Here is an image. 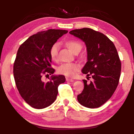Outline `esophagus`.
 <instances>
[{
  "mask_svg": "<svg viewBox=\"0 0 134 134\" xmlns=\"http://www.w3.org/2000/svg\"><path fill=\"white\" fill-rule=\"evenodd\" d=\"M66 81H69V82H72V81H73V80L72 79H71L70 78H66Z\"/></svg>",
  "mask_w": 134,
  "mask_h": 134,
  "instance_id": "esophagus-1",
  "label": "esophagus"
}]
</instances>
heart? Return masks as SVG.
<instances>
[{
    "mask_svg": "<svg viewBox=\"0 0 134 134\" xmlns=\"http://www.w3.org/2000/svg\"><path fill=\"white\" fill-rule=\"evenodd\" d=\"M64 44L74 54H78V57L81 60H85L87 58V54L85 51L80 52L83 48V44L80 41L77 40H68L65 41ZM59 47L58 44L55 43L51 45L49 49V55L52 60L57 61L58 59V53ZM80 69V65L76 63H65L57 67V71L58 74H63L69 77H72L75 76L77 72Z\"/></svg>",
    "mask_w": 134,
    "mask_h": 134,
    "instance_id": "b5f03b06",
    "label": "heart"
}]
</instances>
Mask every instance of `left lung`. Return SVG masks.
<instances>
[{"label":"left lung","instance_id":"1","mask_svg":"<svg viewBox=\"0 0 134 134\" xmlns=\"http://www.w3.org/2000/svg\"><path fill=\"white\" fill-rule=\"evenodd\" d=\"M85 42L87 62L82 72L93 81L83 80L84 89L77 95L81 105L96 108L109 99L118 85L121 62L114 44L103 34L89 28L74 29L69 32Z\"/></svg>","mask_w":134,"mask_h":134}]
</instances>
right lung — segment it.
<instances>
[{
    "label": "right lung",
    "instance_id": "obj_1",
    "mask_svg": "<svg viewBox=\"0 0 134 134\" xmlns=\"http://www.w3.org/2000/svg\"><path fill=\"white\" fill-rule=\"evenodd\" d=\"M68 32L63 29H50L38 32L22 43L13 64L16 86L21 97L31 107L43 109L55 100L59 85L65 82L63 75L51 76L47 82L43 75L53 74L49 49L59 38Z\"/></svg>",
    "mask_w": 134,
    "mask_h": 134
}]
</instances>
